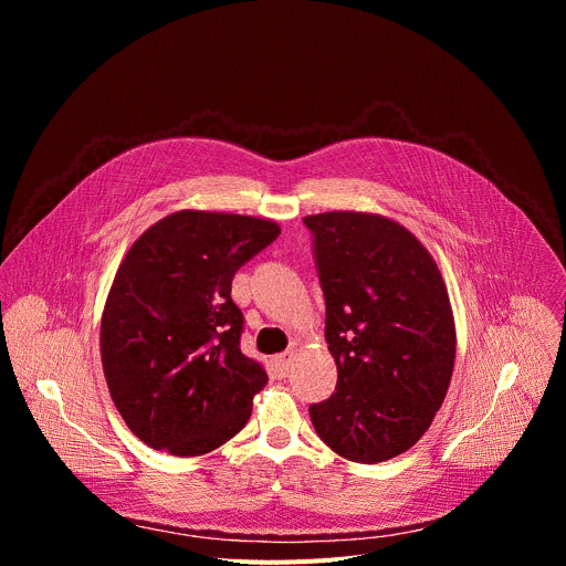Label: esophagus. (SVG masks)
I'll use <instances>...</instances> for the list:
<instances>
[{
    "label": "esophagus",
    "instance_id": "obj_1",
    "mask_svg": "<svg viewBox=\"0 0 566 566\" xmlns=\"http://www.w3.org/2000/svg\"><path fill=\"white\" fill-rule=\"evenodd\" d=\"M291 360H293V352H282V354H277V356L273 358L275 369H277V374H280V376H286V374H289V369H291Z\"/></svg>",
    "mask_w": 566,
    "mask_h": 566
}]
</instances>
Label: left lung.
Masks as SVG:
<instances>
[{
    "instance_id": "left-lung-1",
    "label": "left lung",
    "mask_w": 566,
    "mask_h": 566,
    "mask_svg": "<svg viewBox=\"0 0 566 566\" xmlns=\"http://www.w3.org/2000/svg\"><path fill=\"white\" fill-rule=\"evenodd\" d=\"M327 302L336 391L308 408L317 437L358 463L410 450L432 426L457 356L434 258L398 221L356 210L304 217Z\"/></svg>"
}]
</instances>
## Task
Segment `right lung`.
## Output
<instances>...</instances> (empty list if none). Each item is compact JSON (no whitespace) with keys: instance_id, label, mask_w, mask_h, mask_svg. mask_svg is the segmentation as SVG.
<instances>
[{"instance_id":"obj_1","label":"right lung","mask_w":566,"mask_h":566,"mask_svg":"<svg viewBox=\"0 0 566 566\" xmlns=\"http://www.w3.org/2000/svg\"><path fill=\"white\" fill-rule=\"evenodd\" d=\"M280 234L271 219L179 210L123 258L101 319L116 410L149 448L199 457L247 426L264 367L241 354L237 269Z\"/></svg>"}]
</instances>
